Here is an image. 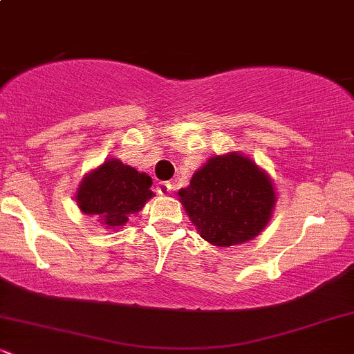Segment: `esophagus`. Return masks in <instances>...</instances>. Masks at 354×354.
I'll return each mask as SVG.
<instances>
[{"instance_id":"34e87169","label":"esophagus","mask_w":354,"mask_h":354,"mask_svg":"<svg viewBox=\"0 0 354 354\" xmlns=\"http://www.w3.org/2000/svg\"><path fill=\"white\" fill-rule=\"evenodd\" d=\"M169 191H171V185H169L168 181L158 183V186H156V193L158 194H168Z\"/></svg>"}]
</instances>
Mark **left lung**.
<instances>
[{
  "instance_id": "left-lung-1",
  "label": "left lung",
  "mask_w": 354,
  "mask_h": 354,
  "mask_svg": "<svg viewBox=\"0 0 354 354\" xmlns=\"http://www.w3.org/2000/svg\"><path fill=\"white\" fill-rule=\"evenodd\" d=\"M180 196L201 236L216 246L258 236L274 206L270 178L238 153L211 158Z\"/></svg>"
}]
</instances>
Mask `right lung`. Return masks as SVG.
Segmentation results:
<instances>
[{"instance_id": "1", "label": "right lung", "mask_w": 354, "mask_h": 354, "mask_svg": "<svg viewBox=\"0 0 354 354\" xmlns=\"http://www.w3.org/2000/svg\"><path fill=\"white\" fill-rule=\"evenodd\" d=\"M153 196L151 178L121 161H104L81 183L76 201L84 214H95L103 225L123 226Z\"/></svg>"}]
</instances>
